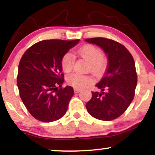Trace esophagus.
Masks as SVG:
<instances>
[{
    "instance_id": "34e87169",
    "label": "esophagus",
    "mask_w": 155,
    "mask_h": 155,
    "mask_svg": "<svg viewBox=\"0 0 155 155\" xmlns=\"http://www.w3.org/2000/svg\"><path fill=\"white\" fill-rule=\"evenodd\" d=\"M81 91V90L80 89H77V88H74V92H76V93H79V92Z\"/></svg>"
}]
</instances>
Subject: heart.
I'll return each mask as SVG.
<instances>
[{"label": "heart", "mask_w": 155, "mask_h": 155, "mask_svg": "<svg viewBox=\"0 0 155 155\" xmlns=\"http://www.w3.org/2000/svg\"><path fill=\"white\" fill-rule=\"evenodd\" d=\"M81 58L89 63L88 69L94 74H100L104 70L106 61L103 54L98 48L93 45H85L78 51ZM74 64V58L71 53H66L63 56L61 60V66L65 72L68 73L72 70ZM68 81L71 86L77 89L85 87L92 82L91 76L89 75L74 74L68 76Z\"/></svg>", "instance_id": "obj_1"}]
</instances>
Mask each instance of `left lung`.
Returning a JSON list of instances; mask_svg holds the SVG:
<instances>
[{
  "mask_svg": "<svg viewBox=\"0 0 155 155\" xmlns=\"http://www.w3.org/2000/svg\"><path fill=\"white\" fill-rule=\"evenodd\" d=\"M85 41L101 47L108 60L104 77L95 85L101 92H92L86 108L97 120H115L126 111L134 97L137 84L134 60L129 51L115 41L92 38Z\"/></svg>",
  "mask_w": 155,
  "mask_h": 155,
  "instance_id": "1",
  "label": "left lung"
}]
</instances>
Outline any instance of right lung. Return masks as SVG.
<instances>
[{"mask_svg": "<svg viewBox=\"0 0 155 155\" xmlns=\"http://www.w3.org/2000/svg\"><path fill=\"white\" fill-rule=\"evenodd\" d=\"M79 42V39L41 41L22 55L17 87L23 104L36 120L51 122L66 113L74 92L71 86L61 88L64 81L61 60Z\"/></svg>", "mask_w": 155, "mask_h": 155, "instance_id": "1", "label": "right lung"}]
</instances>
